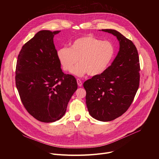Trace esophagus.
Returning <instances> with one entry per match:
<instances>
[{"mask_svg":"<svg viewBox=\"0 0 159 159\" xmlns=\"http://www.w3.org/2000/svg\"><path fill=\"white\" fill-rule=\"evenodd\" d=\"M77 84H78V85H79V87H82V81H81L80 79H77Z\"/></svg>","mask_w":159,"mask_h":159,"instance_id":"obj_1","label":"esophagus"}]
</instances>
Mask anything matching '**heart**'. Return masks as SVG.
<instances>
[{
    "label": "heart",
    "instance_id": "b5f03b06",
    "mask_svg": "<svg viewBox=\"0 0 159 159\" xmlns=\"http://www.w3.org/2000/svg\"><path fill=\"white\" fill-rule=\"evenodd\" d=\"M115 55V48L111 43L92 35L75 39L70 48L63 47L57 51V57L63 69L70 72L80 59V63L72 73L78 77L86 74L96 77L102 74Z\"/></svg>",
    "mask_w": 159,
    "mask_h": 159
}]
</instances>
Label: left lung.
<instances>
[{"label": "left lung", "instance_id": "8db88e82", "mask_svg": "<svg viewBox=\"0 0 159 159\" xmlns=\"http://www.w3.org/2000/svg\"><path fill=\"white\" fill-rule=\"evenodd\" d=\"M101 31L116 37L119 52L102 74L83 85L90 115L106 122L121 116L130 106L139 87L140 69L138 52L131 40L115 30Z\"/></svg>", "mask_w": 159, "mask_h": 159}]
</instances>
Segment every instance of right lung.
I'll return each instance as SVG.
<instances>
[{"label": "right lung", "mask_w": 159, "mask_h": 159, "mask_svg": "<svg viewBox=\"0 0 159 159\" xmlns=\"http://www.w3.org/2000/svg\"><path fill=\"white\" fill-rule=\"evenodd\" d=\"M60 31L42 30L23 45L17 57L16 84L30 114L44 123L61 119L77 89L75 78L61 69L53 37Z\"/></svg>", "instance_id": "add662e5"}]
</instances>
